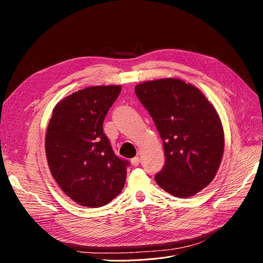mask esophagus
Instances as JSON below:
<instances>
[{
	"label": "esophagus",
	"instance_id": "esophagus-1",
	"mask_svg": "<svg viewBox=\"0 0 263 263\" xmlns=\"http://www.w3.org/2000/svg\"><path fill=\"white\" fill-rule=\"evenodd\" d=\"M130 162H132V164H133L134 166H137V165L139 164V162H140V159H139V157H135V158L132 159Z\"/></svg>",
	"mask_w": 263,
	"mask_h": 263
}]
</instances>
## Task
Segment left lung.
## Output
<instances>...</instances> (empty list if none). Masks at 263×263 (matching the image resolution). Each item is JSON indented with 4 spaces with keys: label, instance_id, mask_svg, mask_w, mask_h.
Returning <instances> with one entry per match:
<instances>
[{
    "label": "left lung",
    "instance_id": "1",
    "mask_svg": "<svg viewBox=\"0 0 263 263\" xmlns=\"http://www.w3.org/2000/svg\"><path fill=\"white\" fill-rule=\"evenodd\" d=\"M163 141L165 163L156 182L165 192L185 198L208 186L224 154L220 118L196 86L180 79L146 81L135 86Z\"/></svg>",
    "mask_w": 263,
    "mask_h": 263
}]
</instances>
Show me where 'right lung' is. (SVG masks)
Listing matches in <instances>:
<instances>
[{
	"mask_svg": "<svg viewBox=\"0 0 263 263\" xmlns=\"http://www.w3.org/2000/svg\"><path fill=\"white\" fill-rule=\"evenodd\" d=\"M121 85L89 86L52 109L45 149L53 179L71 200L101 208L122 192L128 161L119 159L103 133V121Z\"/></svg>",
	"mask_w": 263,
	"mask_h": 263,
	"instance_id": "add662e5",
	"label": "right lung"
}]
</instances>
